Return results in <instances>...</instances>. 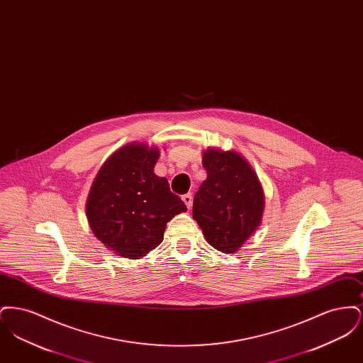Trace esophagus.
Returning <instances> with one entry per match:
<instances>
[{
    "instance_id": "esophagus-1",
    "label": "esophagus",
    "mask_w": 363,
    "mask_h": 363,
    "mask_svg": "<svg viewBox=\"0 0 363 363\" xmlns=\"http://www.w3.org/2000/svg\"><path fill=\"white\" fill-rule=\"evenodd\" d=\"M182 200H184V203H185L186 208L190 209V208H191V203H193V196H191V193H188V194L182 196Z\"/></svg>"
}]
</instances>
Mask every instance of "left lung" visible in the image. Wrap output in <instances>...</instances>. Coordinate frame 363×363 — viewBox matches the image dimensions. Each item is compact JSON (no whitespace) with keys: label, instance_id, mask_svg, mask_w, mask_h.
Returning a JSON list of instances; mask_svg holds the SVG:
<instances>
[{"label":"left lung","instance_id":"8db88e82","mask_svg":"<svg viewBox=\"0 0 363 363\" xmlns=\"http://www.w3.org/2000/svg\"><path fill=\"white\" fill-rule=\"evenodd\" d=\"M207 179L193 200V219L208 243L225 255L235 253L259 228L265 207L264 190L249 162L234 151L203 152Z\"/></svg>","mask_w":363,"mask_h":363}]
</instances>
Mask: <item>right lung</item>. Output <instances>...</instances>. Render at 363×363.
<instances>
[{"instance_id":"1","label":"right lung","mask_w":363,"mask_h":363,"mask_svg":"<svg viewBox=\"0 0 363 363\" xmlns=\"http://www.w3.org/2000/svg\"><path fill=\"white\" fill-rule=\"evenodd\" d=\"M159 148L132 141L107 157L86 197L94 235L125 259L147 256L163 241L167 222L186 212L164 177L154 173Z\"/></svg>"}]
</instances>
